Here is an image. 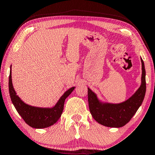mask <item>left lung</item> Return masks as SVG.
I'll list each match as a JSON object with an SVG mask.
<instances>
[{"label":"left lung","instance_id":"obj_1","mask_svg":"<svg viewBox=\"0 0 155 155\" xmlns=\"http://www.w3.org/2000/svg\"><path fill=\"white\" fill-rule=\"evenodd\" d=\"M141 59V84L133 95L120 104L103 102L97 95L88 88V101L89 110L94 120L101 125L110 127H121L130 120L143 101L146 92L145 69Z\"/></svg>","mask_w":155,"mask_h":155}]
</instances>
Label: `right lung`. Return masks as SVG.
<instances>
[{
    "label": "right lung",
    "instance_id": "right-lung-1",
    "mask_svg": "<svg viewBox=\"0 0 155 155\" xmlns=\"http://www.w3.org/2000/svg\"><path fill=\"white\" fill-rule=\"evenodd\" d=\"M8 86H9L10 98L16 110L27 124L36 129L48 127L57 123L63 112L65 99L71 94V92L75 88V86H74L65 91L57 104L51 108H40V107L30 106L24 103L20 97L17 96L12 82L11 66L10 69Z\"/></svg>",
    "mask_w": 155,
    "mask_h": 155
}]
</instances>
